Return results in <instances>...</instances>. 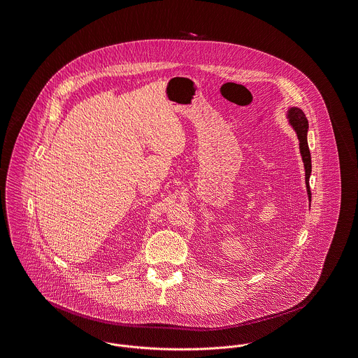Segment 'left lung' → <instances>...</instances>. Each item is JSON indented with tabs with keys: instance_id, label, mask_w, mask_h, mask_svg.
<instances>
[{
	"instance_id": "8db88e82",
	"label": "left lung",
	"mask_w": 358,
	"mask_h": 358,
	"mask_svg": "<svg viewBox=\"0 0 358 358\" xmlns=\"http://www.w3.org/2000/svg\"><path fill=\"white\" fill-rule=\"evenodd\" d=\"M286 118L289 120V124L294 129L297 138H299V145H300V153L303 157L304 163V169H306V186H307V194L310 203V176L312 171V164H310V152L308 148V141H307V133H308V120L306 118V114L303 113L301 108L299 107H290L286 113Z\"/></svg>"
}]
</instances>
